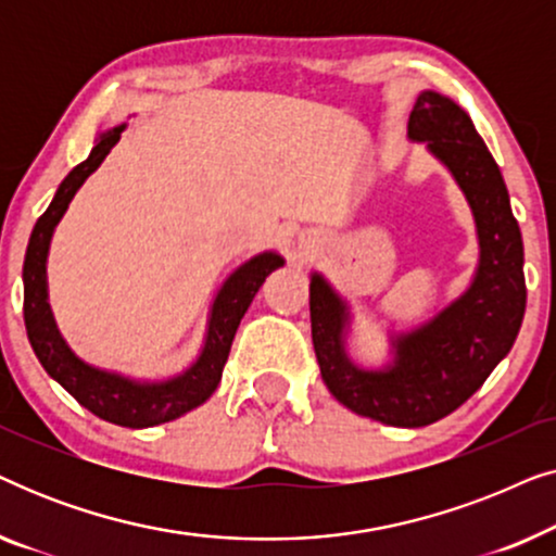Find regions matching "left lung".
<instances>
[{
    "label": "left lung",
    "mask_w": 556,
    "mask_h": 556,
    "mask_svg": "<svg viewBox=\"0 0 556 556\" xmlns=\"http://www.w3.org/2000/svg\"><path fill=\"white\" fill-rule=\"evenodd\" d=\"M407 134L428 141L473 210L481 245L473 283L432 321L400 333L392 341V364L375 371L349 359V308L318 273L311 276L308 306L316 359L333 397L371 420L422 428L458 409L511 352L527 308V283L508 189L468 113L451 98L425 90L409 113Z\"/></svg>",
    "instance_id": "1"
}]
</instances>
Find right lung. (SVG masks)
Instances as JSON below:
<instances>
[{
    "mask_svg": "<svg viewBox=\"0 0 556 556\" xmlns=\"http://www.w3.org/2000/svg\"><path fill=\"white\" fill-rule=\"evenodd\" d=\"M121 131H124V126L101 134L90 156L67 174L63 185L58 187L55 197H52L50 207L35 223V230L29 235L25 268H22V280H25V326L29 344H33L45 371L52 379H58L83 407L101 417V420L121 425V428H151V425L177 420V417L200 407L204 400L212 397V392L219 384V377H223V367L227 354H230L240 318L245 316L248 306L253 303L257 288L265 283V278L283 265V257L276 253H261L253 261L240 265L225 280L215 303H212L207 339H204L202 354L181 375L166 379V382H136V379L96 369L80 362L67 349L55 326V318H52L48 303V268L45 265H48L52 230H55L60 217L65 215L67 204H71L83 181L101 166L109 151L116 147Z\"/></svg>",
    "mask_w": 556,
    "mask_h": 556,
    "instance_id": "right-lung-1",
    "label": "right lung"
}]
</instances>
